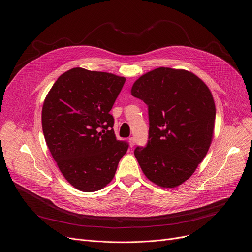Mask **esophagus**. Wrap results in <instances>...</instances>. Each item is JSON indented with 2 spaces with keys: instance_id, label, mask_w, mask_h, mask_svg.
Here are the masks:
<instances>
[{
  "instance_id": "esophagus-1",
  "label": "esophagus",
  "mask_w": 252,
  "mask_h": 252,
  "mask_svg": "<svg viewBox=\"0 0 252 252\" xmlns=\"http://www.w3.org/2000/svg\"><path fill=\"white\" fill-rule=\"evenodd\" d=\"M128 143H129V147L132 148L134 146V138L133 137H129L128 138Z\"/></svg>"
}]
</instances>
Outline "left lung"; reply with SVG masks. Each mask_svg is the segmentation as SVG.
<instances>
[{"label":"left lung","instance_id":"obj_1","mask_svg":"<svg viewBox=\"0 0 252 252\" xmlns=\"http://www.w3.org/2000/svg\"><path fill=\"white\" fill-rule=\"evenodd\" d=\"M131 94L149 109L148 143L134 150L143 173L161 188L178 187L210 147L215 104L209 89L190 71L160 66L136 80Z\"/></svg>","mask_w":252,"mask_h":252}]
</instances>
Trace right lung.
I'll return each instance as SVG.
<instances>
[{
	"mask_svg": "<svg viewBox=\"0 0 252 252\" xmlns=\"http://www.w3.org/2000/svg\"><path fill=\"white\" fill-rule=\"evenodd\" d=\"M126 78L74 67L47 94L42 126L47 146L66 181L93 192L110 184L128 143L118 140L110 114Z\"/></svg>",
	"mask_w": 252,
	"mask_h": 252,
	"instance_id": "obj_1",
	"label": "right lung"
}]
</instances>
